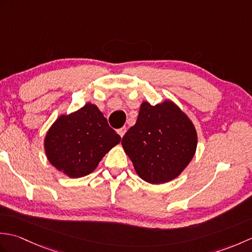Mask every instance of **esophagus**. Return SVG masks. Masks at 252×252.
<instances>
[{
	"label": "esophagus",
	"instance_id": "34e87169",
	"mask_svg": "<svg viewBox=\"0 0 252 252\" xmlns=\"http://www.w3.org/2000/svg\"><path fill=\"white\" fill-rule=\"evenodd\" d=\"M117 132H118V134H119L121 137H123V135H125L126 132V126H122Z\"/></svg>",
	"mask_w": 252,
	"mask_h": 252
}]
</instances>
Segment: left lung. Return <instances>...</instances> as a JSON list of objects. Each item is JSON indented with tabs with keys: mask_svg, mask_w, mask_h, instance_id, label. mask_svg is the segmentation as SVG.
<instances>
[{
	"mask_svg": "<svg viewBox=\"0 0 252 252\" xmlns=\"http://www.w3.org/2000/svg\"><path fill=\"white\" fill-rule=\"evenodd\" d=\"M122 146L136 173L152 184L179 176L190 162L197 147L191 121L172 101L141 105L136 123L122 137Z\"/></svg>",
	"mask_w": 252,
	"mask_h": 252,
	"instance_id": "8db88e82",
	"label": "left lung"
}]
</instances>
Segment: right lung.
<instances>
[{
	"label": "right lung",
	"instance_id": "1",
	"mask_svg": "<svg viewBox=\"0 0 252 252\" xmlns=\"http://www.w3.org/2000/svg\"><path fill=\"white\" fill-rule=\"evenodd\" d=\"M121 141L95 105L85 104L69 116H61L45 136V153L56 169L70 178L95 170L110 149Z\"/></svg>",
	"mask_w": 252,
	"mask_h": 252
}]
</instances>
